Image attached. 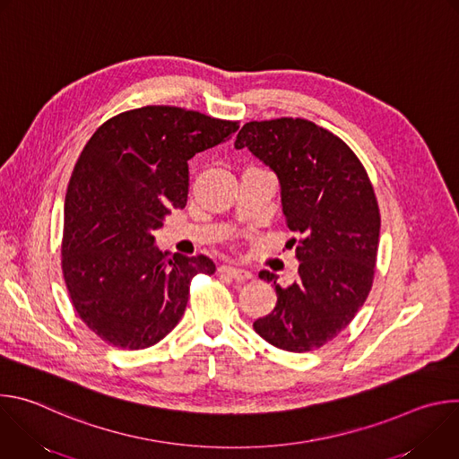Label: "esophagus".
I'll use <instances>...</instances> for the list:
<instances>
[{
  "label": "esophagus",
  "instance_id": "1",
  "mask_svg": "<svg viewBox=\"0 0 459 459\" xmlns=\"http://www.w3.org/2000/svg\"><path fill=\"white\" fill-rule=\"evenodd\" d=\"M221 273H225L227 276H230L232 280H236L238 283H245L248 280H252V273L245 271V269H236V267H221Z\"/></svg>",
  "mask_w": 459,
  "mask_h": 459
}]
</instances>
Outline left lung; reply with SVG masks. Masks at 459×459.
<instances>
[{
	"mask_svg": "<svg viewBox=\"0 0 459 459\" xmlns=\"http://www.w3.org/2000/svg\"><path fill=\"white\" fill-rule=\"evenodd\" d=\"M234 147L278 176L287 227L301 236L290 287L259 273L274 281L278 301L254 331L289 352L319 349L354 319L372 287L381 220L370 179L345 142L301 117L245 123Z\"/></svg>",
	"mask_w": 459,
	"mask_h": 459,
	"instance_id": "8db88e82",
	"label": "left lung"
}]
</instances>
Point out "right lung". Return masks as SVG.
Segmentation results:
<instances>
[{
  "instance_id": "right-lung-1",
  "label": "right lung",
  "mask_w": 459,
  "mask_h": 459,
  "mask_svg": "<svg viewBox=\"0 0 459 459\" xmlns=\"http://www.w3.org/2000/svg\"><path fill=\"white\" fill-rule=\"evenodd\" d=\"M238 128L149 105L105 121L80 154L65 195L61 269L78 316L108 345H156L181 319L192 278L214 274L204 254L161 252L154 232L186 205L188 160Z\"/></svg>"
}]
</instances>
